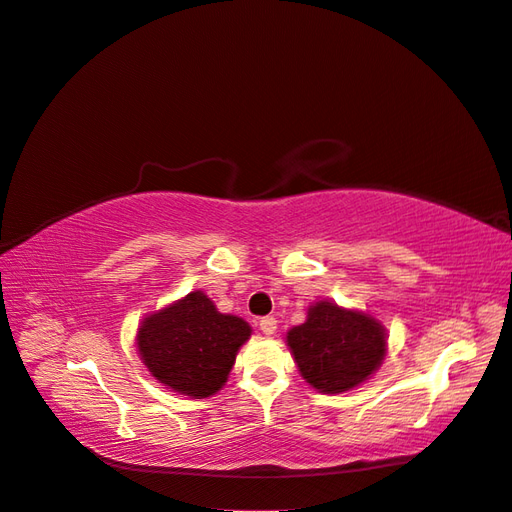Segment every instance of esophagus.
<instances>
[{"mask_svg":"<svg viewBox=\"0 0 512 512\" xmlns=\"http://www.w3.org/2000/svg\"><path fill=\"white\" fill-rule=\"evenodd\" d=\"M258 327H260V331L265 333V335H273L275 329H277V320L273 316H265V318H260Z\"/></svg>","mask_w":512,"mask_h":512,"instance_id":"esophagus-1","label":"esophagus"}]
</instances>
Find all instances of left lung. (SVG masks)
Masks as SVG:
<instances>
[{
  "instance_id": "obj_1",
  "label": "left lung",
  "mask_w": 512,
  "mask_h": 512,
  "mask_svg": "<svg viewBox=\"0 0 512 512\" xmlns=\"http://www.w3.org/2000/svg\"><path fill=\"white\" fill-rule=\"evenodd\" d=\"M288 346L301 376L322 393H344L365 382L384 356V329L361 312L320 301L290 329Z\"/></svg>"
}]
</instances>
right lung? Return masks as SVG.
Returning <instances> with one entry per match:
<instances>
[{
    "label": "right lung",
    "instance_id": "right-lung-1",
    "mask_svg": "<svg viewBox=\"0 0 512 512\" xmlns=\"http://www.w3.org/2000/svg\"><path fill=\"white\" fill-rule=\"evenodd\" d=\"M250 333L245 320L220 314L207 294L196 290L145 318L136 344L156 380L200 399L222 389Z\"/></svg>",
    "mask_w": 512,
    "mask_h": 512
}]
</instances>
